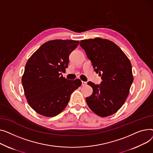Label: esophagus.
Returning a JSON list of instances; mask_svg holds the SVG:
<instances>
[{
    "mask_svg": "<svg viewBox=\"0 0 153 153\" xmlns=\"http://www.w3.org/2000/svg\"><path fill=\"white\" fill-rule=\"evenodd\" d=\"M82 86H86L87 85V83L86 82H82Z\"/></svg>",
    "mask_w": 153,
    "mask_h": 153,
    "instance_id": "esophagus-1",
    "label": "esophagus"
}]
</instances>
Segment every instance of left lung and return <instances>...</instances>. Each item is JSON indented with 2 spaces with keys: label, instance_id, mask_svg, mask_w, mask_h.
Segmentation results:
<instances>
[{
  "label": "left lung",
  "instance_id": "8db88e82",
  "mask_svg": "<svg viewBox=\"0 0 153 153\" xmlns=\"http://www.w3.org/2000/svg\"><path fill=\"white\" fill-rule=\"evenodd\" d=\"M79 45L102 79L100 85L88 82L93 91L86 97V103L99 116L111 115L121 108L129 94L133 81L130 61L117 45L109 40L85 39L80 41Z\"/></svg>",
  "mask_w": 153,
  "mask_h": 153
}]
</instances>
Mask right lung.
<instances>
[{"mask_svg": "<svg viewBox=\"0 0 153 153\" xmlns=\"http://www.w3.org/2000/svg\"><path fill=\"white\" fill-rule=\"evenodd\" d=\"M78 44L74 40L48 41L26 62L22 83L27 101L39 114L48 117L58 115L82 85L79 79L69 80L62 75L68 67L70 53Z\"/></svg>", "mask_w": 153, "mask_h": 153, "instance_id": "add662e5", "label": "right lung"}]
</instances>
